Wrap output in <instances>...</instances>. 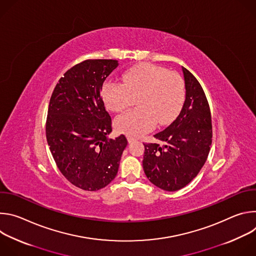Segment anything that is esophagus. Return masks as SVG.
<instances>
[{
    "label": "esophagus",
    "mask_w": 256,
    "mask_h": 256,
    "mask_svg": "<svg viewBox=\"0 0 256 256\" xmlns=\"http://www.w3.org/2000/svg\"><path fill=\"white\" fill-rule=\"evenodd\" d=\"M126 138H128V142H134V140H136V136H130V134H128Z\"/></svg>",
    "instance_id": "obj_1"
}]
</instances>
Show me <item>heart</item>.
<instances>
[{
	"label": "heart",
	"mask_w": 256,
	"mask_h": 256,
	"mask_svg": "<svg viewBox=\"0 0 256 256\" xmlns=\"http://www.w3.org/2000/svg\"><path fill=\"white\" fill-rule=\"evenodd\" d=\"M122 79L124 84L105 82L101 90L104 104L114 112L124 110L130 104L132 95H138V107L116 118V128L120 132L136 136L155 124H169L181 112L186 85L177 72L153 64H142L124 72Z\"/></svg>",
	"instance_id": "obj_1"
}]
</instances>
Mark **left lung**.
<instances>
[{
  "instance_id": "8db88e82",
  "label": "left lung",
  "mask_w": 256,
  "mask_h": 256,
  "mask_svg": "<svg viewBox=\"0 0 256 256\" xmlns=\"http://www.w3.org/2000/svg\"><path fill=\"white\" fill-rule=\"evenodd\" d=\"M186 100L176 120L146 142L142 168L153 184L166 192L188 186L206 163L212 138L210 105L196 78L182 68Z\"/></svg>"
}]
</instances>
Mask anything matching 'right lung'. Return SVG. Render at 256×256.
Segmentation results:
<instances>
[{
    "label": "right lung",
    "instance_id": "1",
    "mask_svg": "<svg viewBox=\"0 0 256 256\" xmlns=\"http://www.w3.org/2000/svg\"><path fill=\"white\" fill-rule=\"evenodd\" d=\"M116 60H86L68 70L52 94L46 134L62 174L75 186L95 192L118 174L128 144L124 134L108 138L112 118L100 91Z\"/></svg>",
    "mask_w": 256,
    "mask_h": 256
}]
</instances>
